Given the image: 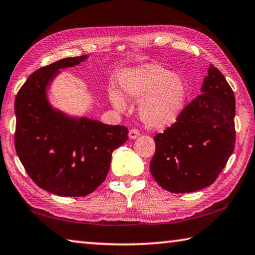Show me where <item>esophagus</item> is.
I'll use <instances>...</instances> for the list:
<instances>
[{"label":"esophagus","mask_w":255,"mask_h":255,"mask_svg":"<svg viewBox=\"0 0 255 255\" xmlns=\"http://www.w3.org/2000/svg\"><path fill=\"white\" fill-rule=\"evenodd\" d=\"M139 130H138V129H130V130H129V132H128V136H129V138H130V139H135V138H137L138 136H139Z\"/></svg>","instance_id":"esophagus-1"}]
</instances>
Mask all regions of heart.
I'll use <instances>...</instances> for the list:
<instances>
[{"label": "heart", "instance_id": "1", "mask_svg": "<svg viewBox=\"0 0 255 255\" xmlns=\"http://www.w3.org/2000/svg\"><path fill=\"white\" fill-rule=\"evenodd\" d=\"M124 92L133 100H143L140 117L149 127L165 128L173 124L185 100L184 82L158 65H148L124 82ZM112 103L124 109L125 103L114 94Z\"/></svg>", "mask_w": 255, "mask_h": 255}]
</instances>
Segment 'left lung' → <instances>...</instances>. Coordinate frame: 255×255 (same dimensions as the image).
Segmentation results:
<instances>
[{"mask_svg": "<svg viewBox=\"0 0 255 255\" xmlns=\"http://www.w3.org/2000/svg\"><path fill=\"white\" fill-rule=\"evenodd\" d=\"M201 91L173 125L154 137L150 173L170 192L187 193L209 187L235 147L234 92L214 65Z\"/></svg>", "mask_w": 255, "mask_h": 255, "instance_id": "8db88e82", "label": "left lung"}]
</instances>
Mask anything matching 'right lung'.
<instances>
[{
    "label": "right lung",
    "mask_w": 255,
    "mask_h": 255,
    "mask_svg": "<svg viewBox=\"0 0 255 255\" xmlns=\"http://www.w3.org/2000/svg\"><path fill=\"white\" fill-rule=\"evenodd\" d=\"M86 58L60 59L33 72L15 97L14 145L38 187L62 197H84L106 180L112 152L128 139L125 126L68 118L54 110L46 88L58 70Z\"/></svg>",
    "instance_id": "1"
}]
</instances>
